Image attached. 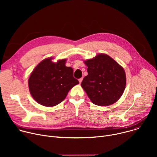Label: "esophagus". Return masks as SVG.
<instances>
[{"mask_svg": "<svg viewBox=\"0 0 157 157\" xmlns=\"http://www.w3.org/2000/svg\"><path fill=\"white\" fill-rule=\"evenodd\" d=\"M82 78H80V79H79V83L81 84V82H82Z\"/></svg>", "mask_w": 157, "mask_h": 157, "instance_id": "esophagus-1", "label": "esophagus"}]
</instances>
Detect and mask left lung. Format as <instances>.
I'll return each instance as SVG.
<instances>
[{
    "label": "left lung",
    "instance_id": "obj_1",
    "mask_svg": "<svg viewBox=\"0 0 157 157\" xmlns=\"http://www.w3.org/2000/svg\"><path fill=\"white\" fill-rule=\"evenodd\" d=\"M84 63L88 75L81 85L91 102L97 105L107 106L117 101L126 84L122 67L105 54H99Z\"/></svg>",
    "mask_w": 157,
    "mask_h": 157
}]
</instances>
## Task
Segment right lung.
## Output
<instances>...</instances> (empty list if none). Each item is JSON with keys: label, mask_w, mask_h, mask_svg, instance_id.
Wrapping results in <instances>:
<instances>
[{"label": "right lung", "mask_w": 157, "mask_h": 157, "mask_svg": "<svg viewBox=\"0 0 157 157\" xmlns=\"http://www.w3.org/2000/svg\"><path fill=\"white\" fill-rule=\"evenodd\" d=\"M52 59L41 61L29 79L32 96L38 103L47 107L61 102L70 89L79 83L73 77V68L66 66V59H59L55 63Z\"/></svg>", "instance_id": "1"}]
</instances>
